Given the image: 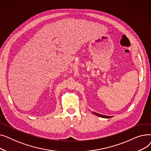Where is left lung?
I'll list each match as a JSON object with an SVG mask.
<instances>
[{
	"label": "left lung",
	"mask_w": 151,
	"mask_h": 151,
	"mask_svg": "<svg viewBox=\"0 0 151 151\" xmlns=\"http://www.w3.org/2000/svg\"><path fill=\"white\" fill-rule=\"evenodd\" d=\"M92 113L94 114L95 115L101 117H104V118H110V117H112L111 116H106L102 115V114H99V113H94V112H92Z\"/></svg>",
	"instance_id": "8db88e82"
}]
</instances>
